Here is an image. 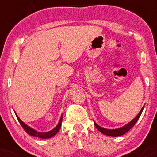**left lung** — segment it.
<instances>
[{
  "label": "left lung",
  "instance_id": "8db88e82",
  "mask_svg": "<svg viewBox=\"0 0 157 157\" xmlns=\"http://www.w3.org/2000/svg\"><path fill=\"white\" fill-rule=\"evenodd\" d=\"M143 109H144V107L142 108L141 110L140 111V113H139L138 116H137L136 117L133 119V120H132L130 122H128L127 125H124V126L122 128H119L106 129V128H104L99 126V125H97L95 122H94V125H95V127L98 128V130H99L101 133L103 134V135H108V136H112V137L120 136V135H124V134L126 133L127 132H128V131L130 130V129L135 125V123H136L137 121L138 120L140 116L141 115V113H142V111H143Z\"/></svg>",
  "mask_w": 157,
  "mask_h": 157
}]
</instances>
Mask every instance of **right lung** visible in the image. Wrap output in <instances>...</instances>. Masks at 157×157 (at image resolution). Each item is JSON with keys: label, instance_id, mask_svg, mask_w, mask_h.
Returning a JSON list of instances; mask_svg holds the SVG:
<instances>
[{"label": "right lung", "instance_id": "right-lung-1", "mask_svg": "<svg viewBox=\"0 0 157 157\" xmlns=\"http://www.w3.org/2000/svg\"><path fill=\"white\" fill-rule=\"evenodd\" d=\"M17 119H18V121L19 122V123H20V125H22V128H23L24 130L26 132V133H28L29 135H32V136L38 137V138H44V139L52 138L53 136H54V135H56L58 132H59V128H60V127H61V122H62V119H63V116H61V118H60V119H59V123H58V125H56V126L55 127L53 130L50 131V132H37V131H35V129L32 128L28 126L26 124L24 123V122H22L20 119H19V116H17Z\"/></svg>", "mask_w": 157, "mask_h": 157}]
</instances>
